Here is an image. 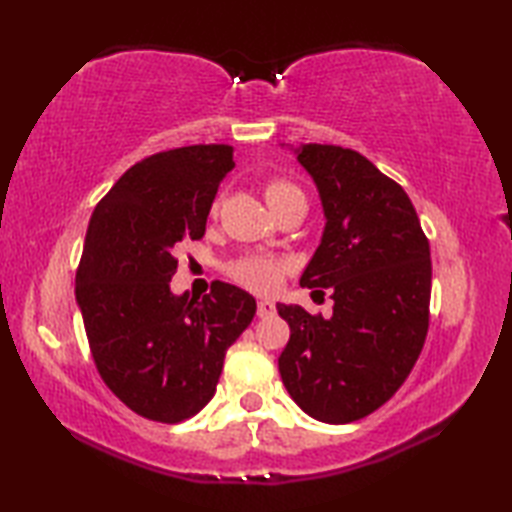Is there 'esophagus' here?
<instances>
[{"instance_id": "34e87169", "label": "esophagus", "mask_w": 512, "mask_h": 512, "mask_svg": "<svg viewBox=\"0 0 512 512\" xmlns=\"http://www.w3.org/2000/svg\"><path fill=\"white\" fill-rule=\"evenodd\" d=\"M275 303L273 301H268V299H262V301H257V317H270V314H275Z\"/></svg>"}]
</instances>
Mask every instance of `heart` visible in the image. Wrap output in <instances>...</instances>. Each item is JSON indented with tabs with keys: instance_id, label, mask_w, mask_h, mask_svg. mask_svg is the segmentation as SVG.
I'll use <instances>...</instances> for the list:
<instances>
[{
	"instance_id": "1",
	"label": "heart",
	"mask_w": 512,
	"mask_h": 512,
	"mask_svg": "<svg viewBox=\"0 0 512 512\" xmlns=\"http://www.w3.org/2000/svg\"><path fill=\"white\" fill-rule=\"evenodd\" d=\"M292 198H303V193L295 187V184H290L286 180H270L266 184V200L270 204V209L277 206L279 202H286ZM231 275L248 290L273 292L279 286L281 275H284V266H281L273 257L253 255L235 262L231 266Z\"/></svg>"
}]
</instances>
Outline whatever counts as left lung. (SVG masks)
I'll use <instances>...</instances> for the list:
<instances>
[{
	"label": "left lung",
	"mask_w": 512,
	"mask_h": 512,
	"mask_svg": "<svg viewBox=\"0 0 512 512\" xmlns=\"http://www.w3.org/2000/svg\"><path fill=\"white\" fill-rule=\"evenodd\" d=\"M295 154L325 215L299 284L330 288L334 308L323 319L277 303L290 325L279 374L308 416L347 424L385 405L418 361L429 330V242L405 189L358 151L310 143Z\"/></svg>",
	"instance_id": "1"
}]
</instances>
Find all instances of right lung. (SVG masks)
<instances>
[{
    "label": "right lung",
    "instance_id": "right-lung-1",
    "mask_svg": "<svg viewBox=\"0 0 512 512\" xmlns=\"http://www.w3.org/2000/svg\"><path fill=\"white\" fill-rule=\"evenodd\" d=\"M231 145L160 151L127 169L96 204L76 303L105 385L138 416L180 422L215 394L226 350L255 317L246 290L213 281L209 295H173V257L200 239Z\"/></svg>",
    "mask_w": 512,
    "mask_h": 512
}]
</instances>
